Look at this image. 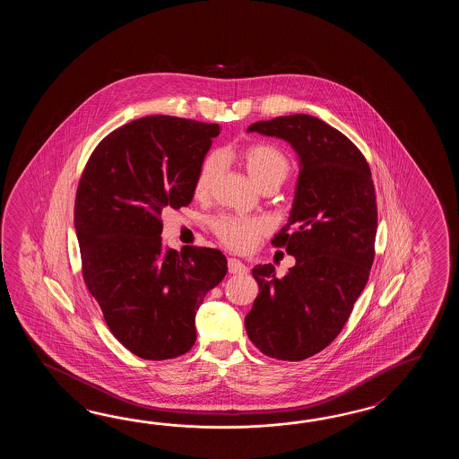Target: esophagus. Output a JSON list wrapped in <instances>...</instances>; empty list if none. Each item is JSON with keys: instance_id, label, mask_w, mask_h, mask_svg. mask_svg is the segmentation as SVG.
I'll return each instance as SVG.
<instances>
[{"instance_id": "34e87169", "label": "esophagus", "mask_w": 459, "mask_h": 459, "mask_svg": "<svg viewBox=\"0 0 459 459\" xmlns=\"http://www.w3.org/2000/svg\"><path fill=\"white\" fill-rule=\"evenodd\" d=\"M228 273H247V267L244 265L241 261H238V259H228Z\"/></svg>"}]
</instances>
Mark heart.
Segmentation results:
<instances>
[{"instance_id":"heart-1","label":"heart","mask_w":459,"mask_h":459,"mask_svg":"<svg viewBox=\"0 0 459 459\" xmlns=\"http://www.w3.org/2000/svg\"><path fill=\"white\" fill-rule=\"evenodd\" d=\"M239 160L247 170L254 184L264 188H279L287 177L290 176V159L279 147L265 143H257L239 151ZM221 169V159L218 154L206 156L198 167L194 192L198 198H204L212 192ZM210 228L216 238L226 247L246 253L253 249L254 244L267 231V221L263 218H243V216L220 215L212 218Z\"/></svg>"}]
</instances>
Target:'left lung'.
I'll list each match as a JSON object with an SVG mask.
<instances>
[{
    "label": "left lung",
    "mask_w": 459,
    "mask_h": 459,
    "mask_svg": "<svg viewBox=\"0 0 459 459\" xmlns=\"http://www.w3.org/2000/svg\"><path fill=\"white\" fill-rule=\"evenodd\" d=\"M285 139L300 159L289 223L273 246L295 257L287 275L255 265L259 293L244 325L269 358L303 361L340 334L374 261L377 204L371 169L338 129L308 115L279 117L247 127Z\"/></svg>",
    "instance_id": "left-lung-1"
}]
</instances>
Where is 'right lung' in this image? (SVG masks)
Returning a JSON list of instances; mask_svg holds the SVG:
<instances>
[{
  "label": "right lung",
  "instance_id": "obj_1",
  "mask_svg": "<svg viewBox=\"0 0 459 459\" xmlns=\"http://www.w3.org/2000/svg\"><path fill=\"white\" fill-rule=\"evenodd\" d=\"M220 125L139 117L100 141L78 182L74 221L82 273L109 332L149 361L190 351L195 313L223 281L212 247L162 243V212L194 198L196 172Z\"/></svg>",
  "mask_w": 459,
  "mask_h": 459
}]
</instances>
